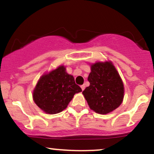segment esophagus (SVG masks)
Here are the masks:
<instances>
[{
	"instance_id": "esophagus-1",
	"label": "esophagus",
	"mask_w": 154,
	"mask_h": 154,
	"mask_svg": "<svg viewBox=\"0 0 154 154\" xmlns=\"http://www.w3.org/2000/svg\"><path fill=\"white\" fill-rule=\"evenodd\" d=\"M85 88V85H81V88H82V91H84Z\"/></svg>"
}]
</instances>
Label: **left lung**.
<instances>
[{"instance_id": "1", "label": "left lung", "mask_w": 154, "mask_h": 154, "mask_svg": "<svg viewBox=\"0 0 154 154\" xmlns=\"http://www.w3.org/2000/svg\"><path fill=\"white\" fill-rule=\"evenodd\" d=\"M90 85L82 92L90 109L100 114L111 112L123 101L125 88L119 72L111 61L91 65Z\"/></svg>"}]
</instances>
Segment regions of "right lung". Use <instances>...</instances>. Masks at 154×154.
<instances>
[{"instance_id":"add662e5","label":"right lung","mask_w":154,"mask_h":154,"mask_svg":"<svg viewBox=\"0 0 154 154\" xmlns=\"http://www.w3.org/2000/svg\"><path fill=\"white\" fill-rule=\"evenodd\" d=\"M81 91L73 76L69 75L66 67L61 65L41 76L33 91L32 98L42 111L55 114L64 110L74 95Z\"/></svg>"}]
</instances>
